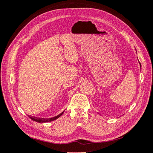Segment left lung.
<instances>
[{
  "label": "left lung",
  "instance_id": "left-lung-1",
  "mask_svg": "<svg viewBox=\"0 0 153 153\" xmlns=\"http://www.w3.org/2000/svg\"><path fill=\"white\" fill-rule=\"evenodd\" d=\"M139 64H140V68H141V64H140V62H139Z\"/></svg>",
  "mask_w": 153,
  "mask_h": 153
}]
</instances>
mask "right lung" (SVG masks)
Wrapping results in <instances>:
<instances>
[{
    "label": "right lung",
    "mask_w": 153,
    "mask_h": 153,
    "mask_svg": "<svg viewBox=\"0 0 153 153\" xmlns=\"http://www.w3.org/2000/svg\"><path fill=\"white\" fill-rule=\"evenodd\" d=\"M64 112H62V113H60L59 114L57 115V116L55 117H53V118H51V119H41V118L37 119V118H36V117H30V118L32 120H33V121H36V122H38V123H47V122H50V121H54V120L58 119L59 117H61L62 115L63 114Z\"/></svg>",
    "instance_id": "obj_1"
}]
</instances>
